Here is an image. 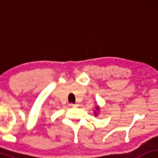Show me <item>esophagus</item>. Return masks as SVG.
Returning <instances> with one entry per match:
<instances>
[{"label": "esophagus", "instance_id": "obj_1", "mask_svg": "<svg viewBox=\"0 0 158 158\" xmlns=\"http://www.w3.org/2000/svg\"><path fill=\"white\" fill-rule=\"evenodd\" d=\"M75 106H76V105H75V104H72V103L69 104V106H70V107H75Z\"/></svg>", "mask_w": 158, "mask_h": 158}]
</instances>
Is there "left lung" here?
I'll return each mask as SVG.
<instances>
[{
	"label": "left lung",
	"mask_w": 158,
	"mask_h": 158,
	"mask_svg": "<svg viewBox=\"0 0 158 158\" xmlns=\"http://www.w3.org/2000/svg\"><path fill=\"white\" fill-rule=\"evenodd\" d=\"M99 111H100V106L99 105H96L95 110H94V115H95V117H97L98 116Z\"/></svg>",
	"instance_id": "1"
}]
</instances>
